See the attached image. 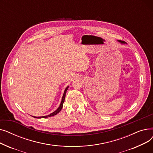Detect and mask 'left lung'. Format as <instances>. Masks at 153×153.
I'll return each instance as SVG.
<instances>
[{
	"label": "left lung",
	"instance_id": "1",
	"mask_svg": "<svg viewBox=\"0 0 153 153\" xmlns=\"http://www.w3.org/2000/svg\"><path fill=\"white\" fill-rule=\"evenodd\" d=\"M118 42H119L120 43H121L122 44H125V43H125L124 41H121V40H118Z\"/></svg>",
	"mask_w": 153,
	"mask_h": 153
}]
</instances>
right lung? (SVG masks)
Wrapping results in <instances>:
<instances>
[{
    "mask_svg": "<svg viewBox=\"0 0 153 153\" xmlns=\"http://www.w3.org/2000/svg\"><path fill=\"white\" fill-rule=\"evenodd\" d=\"M68 88H69V86H68V87L66 88L65 91H64V94H63V95H62V97L61 102V103H60V105H59V107L58 108V109H57V110H55L54 112H53V113H51V114L48 115H46V116H43V117H33V116H32V117H34V118H48V117H53V116H54V115H56V114H58L59 113V111L61 110V109H62V108L63 103L64 102V100H65V97H66V91H68Z\"/></svg>",
    "mask_w": 153,
    "mask_h": 153,
    "instance_id": "obj_1",
    "label": "right lung"
}]
</instances>
